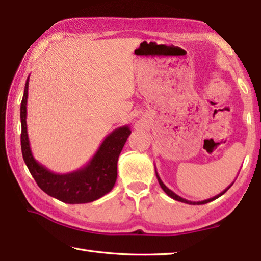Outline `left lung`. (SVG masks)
Returning <instances> with one entry per match:
<instances>
[{"mask_svg":"<svg viewBox=\"0 0 261 261\" xmlns=\"http://www.w3.org/2000/svg\"><path fill=\"white\" fill-rule=\"evenodd\" d=\"M156 176H157V179H158V182H159V185L162 186V188H163V191L167 194L168 196H170L171 198H174V199H176V201H178V202H182V203H186V204H191V205H202V204H206V203H208V202H212V201H214V199H216V198H219L220 196H222L223 194L229 190V188L232 186V184H233V182H232V184L228 187V188H225V190L223 191V192H221L220 194H218V195H215L214 197H211V198H208V199H205V201H199V202H192V201H188V199H185V198H182V197H180V196H178L177 195V194H175L173 191H170L169 188L166 186L164 182H163V180L160 179V177H159V175H158V173H157V170H156Z\"/></svg>","mask_w":261,"mask_h":261,"instance_id":"1","label":"left lung"}]
</instances>
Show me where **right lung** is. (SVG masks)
<instances>
[{
	"mask_svg": "<svg viewBox=\"0 0 261 261\" xmlns=\"http://www.w3.org/2000/svg\"><path fill=\"white\" fill-rule=\"evenodd\" d=\"M28 90L29 76L20 108L21 150L27 167L38 186L49 196L68 204L90 203L112 191L118 176V159L131 134L130 127L123 125L111 132L84 167L67 174H56L39 164L32 154L27 131Z\"/></svg>",
	"mask_w": 261,
	"mask_h": 261,
	"instance_id": "obj_1",
	"label": "right lung"
}]
</instances>
